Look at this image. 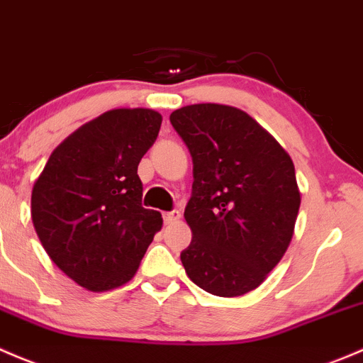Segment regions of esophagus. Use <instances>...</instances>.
<instances>
[{
	"instance_id": "esophagus-1",
	"label": "esophagus",
	"mask_w": 363,
	"mask_h": 363,
	"mask_svg": "<svg viewBox=\"0 0 363 363\" xmlns=\"http://www.w3.org/2000/svg\"><path fill=\"white\" fill-rule=\"evenodd\" d=\"M180 216H182V213L178 211V209H173V211L164 213V222L173 223V222H177V220H180Z\"/></svg>"
}]
</instances>
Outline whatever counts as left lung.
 Segmentation results:
<instances>
[{"instance_id": "8db88e82", "label": "left lung", "mask_w": 363, "mask_h": 363, "mask_svg": "<svg viewBox=\"0 0 363 363\" xmlns=\"http://www.w3.org/2000/svg\"><path fill=\"white\" fill-rule=\"evenodd\" d=\"M171 125L194 162L185 206L192 241L180 259L189 278L218 297L257 289L294 236L301 194L281 145L248 113L225 104H190Z\"/></svg>"}]
</instances>
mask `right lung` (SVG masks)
Instances as JSON below:
<instances>
[{"label": "right lung", "mask_w": 363, "mask_h": 363, "mask_svg": "<svg viewBox=\"0 0 363 363\" xmlns=\"http://www.w3.org/2000/svg\"><path fill=\"white\" fill-rule=\"evenodd\" d=\"M162 117L147 108L103 113L66 138L33 186L31 216L54 264L92 292L124 285L162 227L141 204L138 164Z\"/></svg>", "instance_id": "add662e5"}]
</instances>
